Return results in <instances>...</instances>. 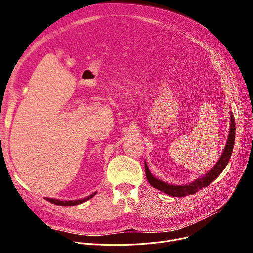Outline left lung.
Returning <instances> with one entry per match:
<instances>
[{"label":"left lung","mask_w":253,"mask_h":253,"mask_svg":"<svg viewBox=\"0 0 253 253\" xmlns=\"http://www.w3.org/2000/svg\"><path fill=\"white\" fill-rule=\"evenodd\" d=\"M235 134H236V124H235V119L234 115H231V127H230V133L228 137L227 144H225L224 151L216 163V165L212 168L207 174L202 176L201 178L196 179L194 182L190 184H185V185H173V184H168L165 183L161 180L157 179L152 175V173L149 170V167L147 163L144 162V168H145V175H147V178L150 182L152 187L155 189L161 191L167 195L173 196V197H184L187 195H192L198 192L199 190H201L203 188L208 187V185L213 181L217 176L223 171V169L227 166L229 163L230 158L232 156L233 148H234V142H235Z\"/></svg>","instance_id":"left-lung-1"}]
</instances>
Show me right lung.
<instances>
[{
	"instance_id": "obj_1",
	"label": "right lung",
	"mask_w": 253,
	"mask_h": 253,
	"mask_svg": "<svg viewBox=\"0 0 253 253\" xmlns=\"http://www.w3.org/2000/svg\"><path fill=\"white\" fill-rule=\"evenodd\" d=\"M96 192L93 193L92 195L88 196L87 198H84V199H80V200H72V201H60V200H57V199H51V198H45L47 201L53 203V204H56V205H61V206H73V205H78V204H81L87 200H89V199H91L93 196H95Z\"/></svg>"
}]
</instances>
